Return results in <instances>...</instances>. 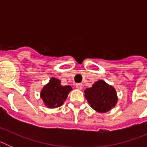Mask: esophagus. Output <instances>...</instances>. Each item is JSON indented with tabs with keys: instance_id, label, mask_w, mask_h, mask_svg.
I'll return each mask as SVG.
<instances>
[{
	"instance_id": "esophagus-1",
	"label": "esophagus",
	"mask_w": 147,
	"mask_h": 147,
	"mask_svg": "<svg viewBox=\"0 0 147 147\" xmlns=\"http://www.w3.org/2000/svg\"><path fill=\"white\" fill-rule=\"evenodd\" d=\"M76 88H77L78 90H82L83 88L82 84H81V83H78V84H76Z\"/></svg>"
}]
</instances>
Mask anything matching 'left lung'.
<instances>
[{"label":"left lung","instance_id":"8db88e82","mask_svg":"<svg viewBox=\"0 0 147 147\" xmlns=\"http://www.w3.org/2000/svg\"><path fill=\"white\" fill-rule=\"evenodd\" d=\"M85 97L90 107L98 113H106L115 106L118 102L116 90L103 80H98L86 88Z\"/></svg>","mask_w":147,"mask_h":147}]
</instances>
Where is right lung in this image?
<instances>
[{
    "instance_id": "right-lung-1",
    "label": "right lung",
    "mask_w": 147,
    "mask_h": 147,
    "mask_svg": "<svg viewBox=\"0 0 147 147\" xmlns=\"http://www.w3.org/2000/svg\"><path fill=\"white\" fill-rule=\"evenodd\" d=\"M60 83V80L52 77L40 92V97L45 106L49 108L62 106L69 92L72 90V88L70 85L63 86Z\"/></svg>"
}]
</instances>
